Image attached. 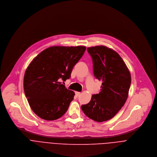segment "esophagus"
<instances>
[{"label": "esophagus", "mask_w": 157, "mask_h": 157, "mask_svg": "<svg viewBox=\"0 0 157 157\" xmlns=\"http://www.w3.org/2000/svg\"><path fill=\"white\" fill-rule=\"evenodd\" d=\"M75 95H76L77 97L79 96V95H80V94H81V93H80V92H78V91H75Z\"/></svg>", "instance_id": "1"}]
</instances>
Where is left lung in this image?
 <instances>
[{
    "mask_svg": "<svg viewBox=\"0 0 157 157\" xmlns=\"http://www.w3.org/2000/svg\"><path fill=\"white\" fill-rule=\"evenodd\" d=\"M93 64V74L102 81L101 91L93 95L81 108L85 114L97 122L113 118L126 103L131 83V73L121 57L105 46L87 48Z\"/></svg>",
    "mask_w": 157,
    "mask_h": 157,
    "instance_id": "obj_1",
    "label": "left lung"
}]
</instances>
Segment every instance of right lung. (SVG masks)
Returning <instances> with one entry per match:
<instances>
[{"instance_id":"add662e5","label":"right lung","mask_w":157,"mask_h":157,"mask_svg":"<svg viewBox=\"0 0 157 157\" xmlns=\"http://www.w3.org/2000/svg\"><path fill=\"white\" fill-rule=\"evenodd\" d=\"M85 46H51L36 56L26 69L23 87L30 108L40 118L54 121L63 116L75 93L60 80L71 77Z\"/></svg>"}]
</instances>
